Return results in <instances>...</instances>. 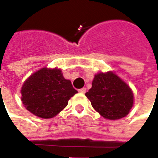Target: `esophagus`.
I'll return each mask as SVG.
<instances>
[{
    "instance_id": "obj_1",
    "label": "esophagus",
    "mask_w": 158,
    "mask_h": 158,
    "mask_svg": "<svg viewBox=\"0 0 158 158\" xmlns=\"http://www.w3.org/2000/svg\"><path fill=\"white\" fill-rule=\"evenodd\" d=\"M79 92L82 93V94H85V93L86 92V89H85V88H82V89H79Z\"/></svg>"
}]
</instances>
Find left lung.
<instances>
[{
    "label": "left lung",
    "mask_w": 158,
    "mask_h": 158,
    "mask_svg": "<svg viewBox=\"0 0 158 158\" xmlns=\"http://www.w3.org/2000/svg\"><path fill=\"white\" fill-rule=\"evenodd\" d=\"M85 96L96 112L111 120L128 115L134 103V95L129 86L113 72L96 74L92 87Z\"/></svg>",
    "instance_id": "left-lung-1"
}]
</instances>
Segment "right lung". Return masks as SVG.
I'll use <instances>...</instances> for the list:
<instances>
[{"label": "right lung", "mask_w": 158, "mask_h": 158, "mask_svg": "<svg viewBox=\"0 0 158 158\" xmlns=\"http://www.w3.org/2000/svg\"><path fill=\"white\" fill-rule=\"evenodd\" d=\"M78 91L64 79L61 69H43L34 73L23 85V104L34 115L51 118L64 109Z\"/></svg>", "instance_id": "1"}]
</instances>
